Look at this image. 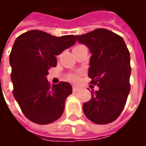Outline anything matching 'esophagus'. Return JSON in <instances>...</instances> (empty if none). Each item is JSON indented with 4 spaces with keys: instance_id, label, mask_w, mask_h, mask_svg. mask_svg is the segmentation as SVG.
<instances>
[{
    "instance_id": "1",
    "label": "esophagus",
    "mask_w": 146,
    "mask_h": 146,
    "mask_svg": "<svg viewBox=\"0 0 146 146\" xmlns=\"http://www.w3.org/2000/svg\"><path fill=\"white\" fill-rule=\"evenodd\" d=\"M80 88L79 87H77V86H73V92H76L77 91H79Z\"/></svg>"
}]
</instances>
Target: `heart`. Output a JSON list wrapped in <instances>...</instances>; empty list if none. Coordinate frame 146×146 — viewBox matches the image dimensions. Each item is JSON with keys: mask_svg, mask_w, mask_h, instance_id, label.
I'll return each instance as SVG.
<instances>
[{"mask_svg": "<svg viewBox=\"0 0 146 146\" xmlns=\"http://www.w3.org/2000/svg\"><path fill=\"white\" fill-rule=\"evenodd\" d=\"M70 79L71 80H73V81H76L78 80V76L76 74H74V75H72V76H70Z\"/></svg>", "mask_w": 146, "mask_h": 146, "instance_id": "1", "label": "heart"}]
</instances>
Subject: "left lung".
Segmentation results:
<instances>
[{
	"mask_svg": "<svg viewBox=\"0 0 146 146\" xmlns=\"http://www.w3.org/2000/svg\"><path fill=\"white\" fill-rule=\"evenodd\" d=\"M76 36L92 53L88 76L91 84L99 88L84 103V113L92 122L107 124L122 113L131 90L130 53L123 39L106 29Z\"/></svg>",
	"mask_w": 146,
	"mask_h": 146,
	"instance_id": "obj_1",
	"label": "left lung"
}]
</instances>
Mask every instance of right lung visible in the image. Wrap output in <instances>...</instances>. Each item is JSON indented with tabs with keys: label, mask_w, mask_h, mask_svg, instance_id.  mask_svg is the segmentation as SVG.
<instances>
[{
	"label": "right lung",
	"mask_w": 146,
	"mask_h": 146,
	"mask_svg": "<svg viewBox=\"0 0 146 146\" xmlns=\"http://www.w3.org/2000/svg\"><path fill=\"white\" fill-rule=\"evenodd\" d=\"M76 41L73 35L55 36L37 30L15 40L9 56L13 95L30 121L48 124L62 116L72 87L64 81L51 86L46 76L57 65L55 56Z\"/></svg>",
	"instance_id": "obj_1"
}]
</instances>
